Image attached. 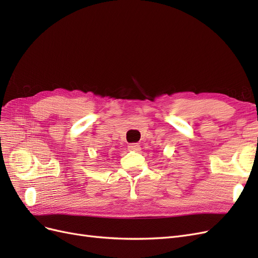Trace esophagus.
Returning a JSON list of instances; mask_svg holds the SVG:
<instances>
[{
  "label": "esophagus",
  "mask_w": 258,
  "mask_h": 258,
  "mask_svg": "<svg viewBox=\"0 0 258 258\" xmlns=\"http://www.w3.org/2000/svg\"><path fill=\"white\" fill-rule=\"evenodd\" d=\"M140 145L138 144V143H131V144H129L128 145V150L129 151H134V152H138V151H140Z\"/></svg>",
  "instance_id": "34e87169"
}]
</instances>
